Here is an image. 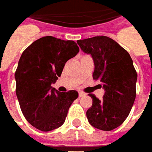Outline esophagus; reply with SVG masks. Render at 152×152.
Segmentation results:
<instances>
[{
	"mask_svg": "<svg viewBox=\"0 0 152 152\" xmlns=\"http://www.w3.org/2000/svg\"><path fill=\"white\" fill-rule=\"evenodd\" d=\"M78 95H79V97H80V98H82V97L85 96V93H84V92H83V91H79V92H78Z\"/></svg>",
	"mask_w": 152,
	"mask_h": 152,
	"instance_id": "34e87169",
	"label": "esophagus"
}]
</instances>
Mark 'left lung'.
Instances as JSON below:
<instances>
[{
    "label": "left lung",
    "mask_w": 152,
    "mask_h": 152,
    "mask_svg": "<svg viewBox=\"0 0 152 152\" xmlns=\"http://www.w3.org/2000/svg\"><path fill=\"white\" fill-rule=\"evenodd\" d=\"M81 49L91 54L95 69L94 80L105 89L102 99L90 94L92 106L86 116L91 126L104 131L121 126L129 116L135 102L137 73L129 53L106 36L78 40Z\"/></svg>",
    "instance_id": "left-lung-1"
}]
</instances>
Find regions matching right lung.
Masks as SVG:
<instances>
[{
    "label": "right lung",
    "instance_id": "obj_1",
    "mask_svg": "<svg viewBox=\"0 0 152 152\" xmlns=\"http://www.w3.org/2000/svg\"><path fill=\"white\" fill-rule=\"evenodd\" d=\"M78 52L75 41L52 36L37 39L23 52L15 73V93L24 118L34 128L46 132L64 123L78 92H59L51 84Z\"/></svg>",
    "mask_w": 152,
    "mask_h": 152
}]
</instances>
